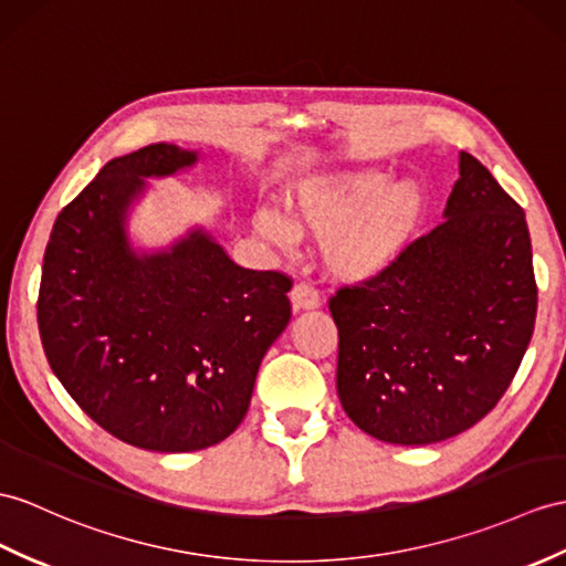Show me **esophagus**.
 <instances>
[{
  "instance_id": "1",
  "label": "esophagus",
  "mask_w": 566,
  "mask_h": 566,
  "mask_svg": "<svg viewBox=\"0 0 566 566\" xmlns=\"http://www.w3.org/2000/svg\"><path fill=\"white\" fill-rule=\"evenodd\" d=\"M291 300H293V307L295 310H314L322 305V297L319 293H316V287L307 281H300L295 283L293 293H291Z\"/></svg>"
}]
</instances>
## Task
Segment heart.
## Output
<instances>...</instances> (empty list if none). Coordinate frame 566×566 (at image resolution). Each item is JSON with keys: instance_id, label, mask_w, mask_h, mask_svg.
<instances>
[{"instance_id": "heart-1", "label": "heart", "mask_w": 566, "mask_h": 566, "mask_svg": "<svg viewBox=\"0 0 566 566\" xmlns=\"http://www.w3.org/2000/svg\"><path fill=\"white\" fill-rule=\"evenodd\" d=\"M285 218L261 211L256 228L283 252L297 247V232L326 240V264L338 279L369 281L387 271L416 235L424 213V191L412 179L365 168L316 177L287 195Z\"/></svg>"}]
</instances>
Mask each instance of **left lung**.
Instances as JSON below:
<instances>
[{
  "mask_svg": "<svg viewBox=\"0 0 566 566\" xmlns=\"http://www.w3.org/2000/svg\"><path fill=\"white\" fill-rule=\"evenodd\" d=\"M459 175L442 223L328 300L340 406L389 444H434L485 418L533 336L526 213L465 150Z\"/></svg>",
  "mask_w": 566,
  "mask_h": 566,
  "instance_id": "8db88e82",
  "label": "left lung"
}]
</instances>
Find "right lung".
Wrapping results in <instances>:
<instances>
[{"mask_svg": "<svg viewBox=\"0 0 566 566\" xmlns=\"http://www.w3.org/2000/svg\"><path fill=\"white\" fill-rule=\"evenodd\" d=\"M197 160L175 144L109 160L54 220L38 295L40 338L69 396L113 437L160 453L238 430L259 365L291 322L293 281L238 266L203 228L168 250L132 247L127 216L144 179Z\"/></svg>", "mask_w": 566, "mask_h": 566, "instance_id": "1", "label": "right lung"}]
</instances>
